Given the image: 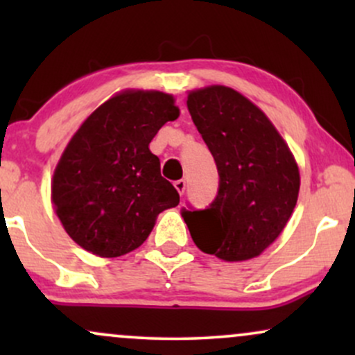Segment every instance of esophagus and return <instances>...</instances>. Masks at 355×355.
Instances as JSON below:
<instances>
[{"label": "esophagus", "mask_w": 355, "mask_h": 355, "mask_svg": "<svg viewBox=\"0 0 355 355\" xmlns=\"http://www.w3.org/2000/svg\"><path fill=\"white\" fill-rule=\"evenodd\" d=\"M173 185H175V189H177L178 193L183 195V191H185V189H187V182L183 180V178H182V180H177V182H175Z\"/></svg>", "instance_id": "obj_1"}]
</instances>
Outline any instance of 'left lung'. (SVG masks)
Segmentation results:
<instances>
[{
  "instance_id": "left-lung-1",
  "label": "left lung",
  "mask_w": 355,
  "mask_h": 355,
  "mask_svg": "<svg viewBox=\"0 0 355 355\" xmlns=\"http://www.w3.org/2000/svg\"><path fill=\"white\" fill-rule=\"evenodd\" d=\"M190 116L218 172L207 209H182L195 245L227 262L262 254L287 225L299 197V168L275 126L227 87L191 92Z\"/></svg>"
}]
</instances>
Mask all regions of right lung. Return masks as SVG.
<instances>
[{
	"instance_id": "add662e5",
	"label": "right lung",
	"mask_w": 355,
	"mask_h": 355,
	"mask_svg": "<svg viewBox=\"0 0 355 355\" xmlns=\"http://www.w3.org/2000/svg\"><path fill=\"white\" fill-rule=\"evenodd\" d=\"M173 96L125 92L105 101L73 135L53 175L51 200L70 237L98 257H120L148 239L180 195L148 145L178 118Z\"/></svg>"
}]
</instances>
